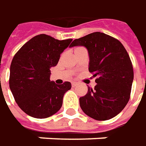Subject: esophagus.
<instances>
[{
  "instance_id": "34e87169",
  "label": "esophagus",
  "mask_w": 146,
  "mask_h": 146,
  "mask_svg": "<svg viewBox=\"0 0 146 146\" xmlns=\"http://www.w3.org/2000/svg\"><path fill=\"white\" fill-rule=\"evenodd\" d=\"M76 85H77V82H72V86H73V87L76 86Z\"/></svg>"
}]
</instances>
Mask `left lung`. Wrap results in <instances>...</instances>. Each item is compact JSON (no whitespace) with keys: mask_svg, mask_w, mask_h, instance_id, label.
I'll return each mask as SVG.
<instances>
[{"mask_svg":"<svg viewBox=\"0 0 146 146\" xmlns=\"http://www.w3.org/2000/svg\"><path fill=\"white\" fill-rule=\"evenodd\" d=\"M82 46L89 54V71L97 77L94 90L79 98L84 113L96 120L117 115L127 105L133 82L131 60L123 44L104 33L74 39L69 48Z\"/></svg>","mask_w":146,"mask_h":146,"instance_id":"8db88e82","label":"left lung"}]
</instances>
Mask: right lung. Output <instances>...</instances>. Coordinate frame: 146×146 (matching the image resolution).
Instances as JSON below:
<instances>
[{"label": "right lung", "mask_w": 146, "mask_h": 146, "mask_svg": "<svg viewBox=\"0 0 146 146\" xmlns=\"http://www.w3.org/2000/svg\"><path fill=\"white\" fill-rule=\"evenodd\" d=\"M72 40H58L42 34L30 39L13 56L9 88L18 107L28 115L48 118L61 108L71 83L57 85L51 81L50 68L57 64Z\"/></svg>", "instance_id": "add662e5"}]
</instances>
